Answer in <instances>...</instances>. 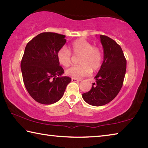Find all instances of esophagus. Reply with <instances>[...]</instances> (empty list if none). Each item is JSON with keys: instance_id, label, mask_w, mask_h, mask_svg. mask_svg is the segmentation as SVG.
Returning a JSON list of instances; mask_svg holds the SVG:
<instances>
[{"instance_id": "esophagus-1", "label": "esophagus", "mask_w": 148, "mask_h": 148, "mask_svg": "<svg viewBox=\"0 0 148 148\" xmlns=\"http://www.w3.org/2000/svg\"><path fill=\"white\" fill-rule=\"evenodd\" d=\"M72 82H80V81H82V79H77V78H74V77H72Z\"/></svg>"}]
</instances>
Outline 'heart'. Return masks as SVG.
I'll return each mask as SVG.
<instances>
[{"label":"heart","mask_w":148,"mask_h":148,"mask_svg":"<svg viewBox=\"0 0 148 148\" xmlns=\"http://www.w3.org/2000/svg\"><path fill=\"white\" fill-rule=\"evenodd\" d=\"M80 55L78 63L80 65L73 66L66 71L68 76L74 78H79L89 75L92 70L96 71L100 69L103 62V52L98 47L93 46L90 42L84 39L74 41L70 45L69 49L62 47L58 50L57 59L59 63L63 66L68 67L72 63V54Z\"/></svg>","instance_id":"obj_1"}]
</instances>
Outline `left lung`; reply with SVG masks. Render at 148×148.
Returning a JSON list of instances; mask_svg holds the SVG:
<instances>
[{
	"label": "left lung",
	"mask_w": 148,
	"mask_h": 148,
	"mask_svg": "<svg viewBox=\"0 0 148 148\" xmlns=\"http://www.w3.org/2000/svg\"><path fill=\"white\" fill-rule=\"evenodd\" d=\"M103 48V61L95 76L91 89L82 97L87 103L101 106L116 97L122 88L126 71V60L122 48L113 39L100 35Z\"/></svg>",
	"instance_id": "1"
}]
</instances>
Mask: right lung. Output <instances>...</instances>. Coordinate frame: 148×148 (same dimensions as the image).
Masks as SVG:
<instances>
[{"label": "right lung", "instance_id": "add662e5", "mask_svg": "<svg viewBox=\"0 0 148 148\" xmlns=\"http://www.w3.org/2000/svg\"><path fill=\"white\" fill-rule=\"evenodd\" d=\"M65 36L43 32L26 45L21 63L24 84L32 98L40 103H54L62 98L71 82L60 65L57 53L65 44Z\"/></svg>", "mask_w": 148, "mask_h": 148}]
</instances>
